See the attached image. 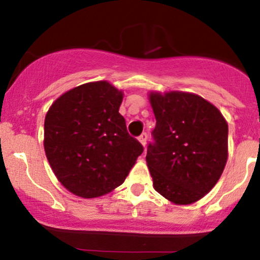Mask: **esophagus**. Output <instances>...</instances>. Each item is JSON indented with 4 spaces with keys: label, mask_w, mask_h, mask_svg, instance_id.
<instances>
[{
    "label": "esophagus",
    "mask_w": 260,
    "mask_h": 260,
    "mask_svg": "<svg viewBox=\"0 0 260 260\" xmlns=\"http://www.w3.org/2000/svg\"><path fill=\"white\" fill-rule=\"evenodd\" d=\"M138 139H139V142L142 143L143 147H145V144H147V139H148V133H147V132H143V133L140 134V136L138 137Z\"/></svg>",
    "instance_id": "esophagus-1"
}]
</instances>
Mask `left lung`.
<instances>
[{
	"label": "left lung",
	"mask_w": 260,
	"mask_h": 260,
	"mask_svg": "<svg viewBox=\"0 0 260 260\" xmlns=\"http://www.w3.org/2000/svg\"><path fill=\"white\" fill-rule=\"evenodd\" d=\"M156 118L147 164L155 190L192 204L216 184L228 161L229 126L213 104L190 92L149 95Z\"/></svg>",
	"instance_id": "1"
}]
</instances>
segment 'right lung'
I'll return each mask as SVG.
<instances>
[{
  "label": "right lung",
  "instance_id": "right-lung-1",
  "mask_svg": "<svg viewBox=\"0 0 260 260\" xmlns=\"http://www.w3.org/2000/svg\"><path fill=\"white\" fill-rule=\"evenodd\" d=\"M122 91L105 80L64 92L45 117L44 148L53 174L73 194L96 198L121 186L144 148L118 112Z\"/></svg>",
  "mask_w": 260,
  "mask_h": 260
}]
</instances>
